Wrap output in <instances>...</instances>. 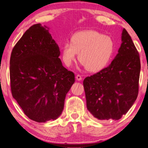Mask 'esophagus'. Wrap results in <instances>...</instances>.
I'll list each match as a JSON object with an SVG mask.
<instances>
[{"mask_svg": "<svg viewBox=\"0 0 148 148\" xmlns=\"http://www.w3.org/2000/svg\"><path fill=\"white\" fill-rule=\"evenodd\" d=\"M76 80H78V81H80V80H82V76H80V75H79V74H78V75H76Z\"/></svg>", "mask_w": 148, "mask_h": 148, "instance_id": "34e87169", "label": "esophagus"}]
</instances>
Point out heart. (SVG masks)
<instances>
[{"mask_svg": "<svg viewBox=\"0 0 148 148\" xmlns=\"http://www.w3.org/2000/svg\"><path fill=\"white\" fill-rule=\"evenodd\" d=\"M114 43L111 37L95 30L78 32L66 42L62 49V60L70 66L78 59L82 66L90 72H97L105 67L113 54Z\"/></svg>", "mask_w": 148, "mask_h": 148, "instance_id": "1", "label": "heart"}]
</instances>
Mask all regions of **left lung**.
Returning <instances> with one entry per match:
<instances>
[{
  "instance_id": "1",
  "label": "left lung",
  "mask_w": 148,
  "mask_h": 148,
  "mask_svg": "<svg viewBox=\"0 0 148 148\" xmlns=\"http://www.w3.org/2000/svg\"><path fill=\"white\" fill-rule=\"evenodd\" d=\"M118 54L107 68L84 78L86 107L99 120H119L137 99L141 64L127 31L122 32Z\"/></svg>"
}]
</instances>
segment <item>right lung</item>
<instances>
[{
	"label": "right lung",
	"mask_w": 148,
	"mask_h": 148,
	"mask_svg": "<svg viewBox=\"0 0 148 148\" xmlns=\"http://www.w3.org/2000/svg\"><path fill=\"white\" fill-rule=\"evenodd\" d=\"M49 28L33 25L13 47L10 59L13 97L32 121L45 123L62 114L74 74L63 66Z\"/></svg>",
	"instance_id": "1"
}]
</instances>
